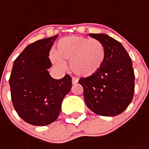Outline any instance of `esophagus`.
Listing matches in <instances>:
<instances>
[{
    "label": "esophagus",
    "instance_id": "esophagus-1",
    "mask_svg": "<svg viewBox=\"0 0 149 149\" xmlns=\"http://www.w3.org/2000/svg\"><path fill=\"white\" fill-rule=\"evenodd\" d=\"M78 81H79V79H78L77 78L73 77V79H72V83H73V84H76V83H78Z\"/></svg>",
    "mask_w": 149,
    "mask_h": 149
}]
</instances>
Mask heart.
Here are the masks:
<instances>
[{
  "label": "heart",
  "instance_id": "obj_1",
  "mask_svg": "<svg viewBox=\"0 0 149 149\" xmlns=\"http://www.w3.org/2000/svg\"><path fill=\"white\" fill-rule=\"evenodd\" d=\"M54 63L63 69V62H70V70L76 75L89 77L101 69L105 60L104 45L98 40L81 36H69L61 39L54 51Z\"/></svg>",
  "mask_w": 149,
  "mask_h": 149
}]
</instances>
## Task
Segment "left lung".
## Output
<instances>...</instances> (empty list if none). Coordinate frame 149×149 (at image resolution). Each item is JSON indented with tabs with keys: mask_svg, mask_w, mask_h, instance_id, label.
<instances>
[{
	"mask_svg": "<svg viewBox=\"0 0 149 149\" xmlns=\"http://www.w3.org/2000/svg\"><path fill=\"white\" fill-rule=\"evenodd\" d=\"M104 45L106 56L95 74L81 78L87 107L101 116L122 113L132 101L134 73L132 62L122 44L105 34H90Z\"/></svg>",
	"mask_w": 149,
	"mask_h": 149,
	"instance_id": "1",
	"label": "left lung"
}]
</instances>
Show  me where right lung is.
I'll return each mask as SVG.
<instances>
[{
	"label": "right lung",
	"mask_w": 149,
	"mask_h": 149,
	"mask_svg": "<svg viewBox=\"0 0 149 149\" xmlns=\"http://www.w3.org/2000/svg\"><path fill=\"white\" fill-rule=\"evenodd\" d=\"M57 35L26 47L14 62L9 79L12 104L18 115L34 126H46L57 119L63 98L72 87L71 77L50 76L49 52Z\"/></svg>",
	"instance_id": "obj_1"
}]
</instances>
